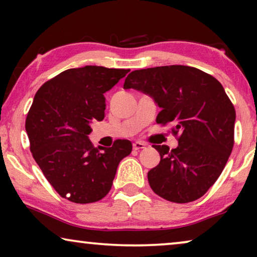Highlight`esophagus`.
<instances>
[{"label": "esophagus", "instance_id": "esophagus-1", "mask_svg": "<svg viewBox=\"0 0 257 257\" xmlns=\"http://www.w3.org/2000/svg\"><path fill=\"white\" fill-rule=\"evenodd\" d=\"M145 146H146V144L144 143V142H136V143H133V150H136V151L145 149Z\"/></svg>", "mask_w": 257, "mask_h": 257}]
</instances>
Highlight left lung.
Wrapping results in <instances>:
<instances>
[{
  "label": "left lung",
  "mask_w": 257,
  "mask_h": 257,
  "mask_svg": "<svg viewBox=\"0 0 257 257\" xmlns=\"http://www.w3.org/2000/svg\"><path fill=\"white\" fill-rule=\"evenodd\" d=\"M124 89L149 94L160 107L157 122L173 125L177 149L153 145L160 163L147 173L153 192L168 201L192 202L217 180L234 146L235 108L213 76L186 65L132 71Z\"/></svg>",
  "instance_id": "8db88e82"
}]
</instances>
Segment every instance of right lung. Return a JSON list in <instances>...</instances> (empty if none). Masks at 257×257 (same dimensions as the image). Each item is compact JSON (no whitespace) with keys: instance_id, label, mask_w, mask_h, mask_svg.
Listing matches in <instances>:
<instances>
[{"instance_id":"1","label":"right lung","mask_w":257,"mask_h":257,"mask_svg":"<svg viewBox=\"0 0 257 257\" xmlns=\"http://www.w3.org/2000/svg\"><path fill=\"white\" fill-rule=\"evenodd\" d=\"M130 70L86 65L48 80L35 94L26 131L30 151L44 177L62 198L96 202L110 192L118 165L132 151L130 140L96 149L91 124L105 117L104 93Z\"/></svg>"}]
</instances>
